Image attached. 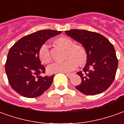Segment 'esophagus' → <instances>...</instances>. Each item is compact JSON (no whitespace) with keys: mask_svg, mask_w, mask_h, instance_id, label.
Returning <instances> with one entry per match:
<instances>
[{"mask_svg":"<svg viewBox=\"0 0 124 124\" xmlns=\"http://www.w3.org/2000/svg\"><path fill=\"white\" fill-rule=\"evenodd\" d=\"M66 75L68 77V78H70L72 75V73H66Z\"/></svg>","mask_w":124,"mask_h":124,"instance_id":"esophagus-1","label":"esophagus"}]
</instances>
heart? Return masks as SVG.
Here are the masks:
<instances>
[{"label": "heart", "mask_w": 124, "mask_h": 124, "mask_svg": "<svg viewBox=\"0 0 124 124\" xmlns=\"http://www.w3.org/2000/svg\"><path fill=\"white\" fill-rule=\"evenodd\" d=\"M58 45L66 50L65 53L64 62H56L47 67L50 73L58 72H70L74 70L78 66L85 64L87 59L86 49L84 46L78 44H74V41L66 37H61L55 40ZM39 56L41 62L44 64H48L52 61V55L50 53V46L46 43L41 45L39 49Z\"/></svg>", "instance_id": "b5f03b06"}]
</instances>
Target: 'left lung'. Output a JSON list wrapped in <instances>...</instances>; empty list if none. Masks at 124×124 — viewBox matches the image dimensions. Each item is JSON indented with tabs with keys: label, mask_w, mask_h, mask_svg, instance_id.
<instances>
[{
	"label": "left lung",
	"mask_w": 124,
	"mask_h": 124,
	"mask_svg": "<svg viewBox=\"0 0 124 124\" xmlns=\"http://www.w3.org/2000/svg\"><path fill=\"white\" fill-rule=\"evenodd\" d=\"M66 33L83 45L87 59L83 71L77 72L81 83L76 89L83 94L95 95L106 91L115 79L118 61L110 41L98 33L72 29Z\"/></svg>",
	"instance_id": "1"
}]
</instances>
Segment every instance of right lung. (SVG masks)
I'll return each instance as SVG.
<instances>
[{
  "mask_svg": "<svg viewBox=\"0 0 124 124\" xmlns=\"http://www.w3.org/2000/svg\"><path fill=\"white\" fill-rule=\"evenodd\" d=\"M62 31L41 30L23 37L14 44L8 53L5 71L14 91L27 98H35L50 88L54 74L42 77L45 67L41 64L39 49L48 39Z\"/></svg>",
  "mask_w": 124,
  "mask_h": 124,
  "instance_id": "obj_1",
  "label": "right lung"
}]
</instances>
